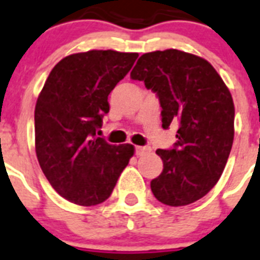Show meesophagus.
Masks as SVG:
<instances>
[{
  "label": "esophagus",
  "mask_w": 260,
  "mask_h": 260,
  "mask_svg": "<svg viewBox=\"0 0 260 260\" xmlns=\"http://www.w3.org/2000/svg\"><path fill=\"white\" fill-rule=\"evenodd\" d=\"M149 152H151V148L149 147H136V155L137 156H144V155H148Z\"/></svg>",
  "instance_id": "34e87169"
}]
</instances>
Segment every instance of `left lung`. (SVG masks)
Masks as SVG:
<instances>
[{
    "instance_id": "obj_1",
    "label": "left lung",
    "mask_w": 260,
    "mask_h": 260,
    "mask_svg": "<svg viewBox=\"0 0 260 260\" xmlns=\"http://www.w3.org/2000/svg\"><path fill=\"white\" fill-rule=\"evenodd\" d=\"M131 77L157 93L164 129L179 124L174 148L156 151L164 168L151 181L152 193L171 207L202 199L220 179L233 148L229 88L208 61L178 49L143 54Z\"/></svg>"
}]
</instances>
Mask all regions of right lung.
<instances>
[{"mask_svg":"<svg viewBox=\"0 0 260 260\" xmlns=\"http://www.w3.org/2000/svg\"><path fill=\"white\" fill-rule=\"evenodd\" d=\"M137 56L111 49L71 54L54 65L40 92L36 155L50 185L71 203L105 202L134 156V145H112L96 131L109 112V93Z\"/></svg>","mask_w":260,"mask_h":260,"instance_id":"add662e5","label":"right lung"}]
</instances>
